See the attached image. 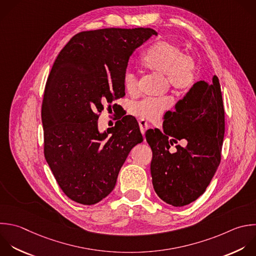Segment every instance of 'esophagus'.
Returning <instances> with one entry per match:
<instances>
[{"mask_svg": "<svg viewBox=\"0 0 256 256\" xmlns=\"http://www.w3.org/2000/svg\"><path fill=\"white\" fill-rule=\"evenodd\" d=\"M139 126H140V130H141V133L144 135V134H145V131H146V130L148 129V127H149L148 123H147L146 121H144V120L140 119V120H139Z\"/></svg>", "mask_w": 256, "mask_h": 256, "instance_id": "esophagus-1", "label": "esophagus"}]
</instances>
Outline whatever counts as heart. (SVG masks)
<instances>
[{
	"mask_svg": "<svg viewBox=\"0 0 256 256\" xmlns=\"http://www.w3.org/2000/svg\"><path fill=\"white\" fill-rule=\"evenodd\" d=\"M142 65L150 71L165 75L166 83L177 93L189 91L197 80V67L194 59L185 55L180 47L168 41L155 43L141 59ZM123 85L129 94L138 90L136 75L126 70ZM169 97L144 98L130 104L129 112L142 120H157L171 106Z\"/></svg>",
	"mask_w": 256,
	"mask_h": 256,
	"instance_id": "obj_1",
	"label": "heart"
}]
</instances>
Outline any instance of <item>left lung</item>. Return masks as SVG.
Segmentation results:
<instances>
[{"label": "left lung", "mask_w": 256, "mask_h": 256, "mask_svg": "<svg viewBox=\"0 0 256 256\" xmlns=\"http://www.w3.org/2000/svg\"><path fill=\"white\" fill-rule=\"evenodd\" d=\"M224 108L217 76L198 81L164 115L163 131L149 129L146 140L152 149L151 176L157 195L175 207L188 205L202 195L220 160L224 137ZM185 138V148L170 146Z\"/></svg>", "instance_id": "1"}]
</instances>
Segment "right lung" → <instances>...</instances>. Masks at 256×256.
Wrapping results in <instances>:
<instances>
[{"instance_id": "right-lung-1", "label": "right lung", "mask_w": 256, "mask_h": 256, "mask_svg": "<svg viewBox=\"0 0 256 256\" xmlns=\"http://www.w3.org/2000/svg\"><path fill=\"white\" fill-rule=\"evenodd\" d=\"M152 35L157 32L150 28L81 32L54 62L42 104L44 154L75 202L92 205L108 196L129 152L143 141L133 118L125 116L103 133L97 121L106 104L125 96L129 58Z\"/></svg>"}]
</instances>
